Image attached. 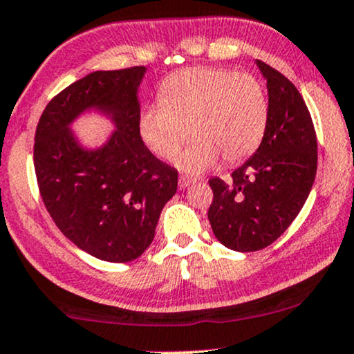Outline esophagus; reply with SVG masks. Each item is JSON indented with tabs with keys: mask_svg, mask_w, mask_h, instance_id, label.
<instances>
[{
	"mask_svg": "<svg viewBox=\"0 0 354 354\" xmlns=\"http://www.w3.org/2000/svg\"><path fill=\"white\" fill-rule=\"evenodd\" d=\"M196 180H192V178H186V176H181L180 180H178V186H180V189H185V187L194 185Z\"/></svg>",
	"mask_w": 354,
	"mask_h": 354,
	"instance_id": "obj_1",
	"label": "esophagus"
}]
</instances>
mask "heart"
I'll use <instances>...</instances> for the list:
<instances>
[{
  "instance_id": "1",
  "label": "heart",
  "mask_w": 354,
  "mask_h": 354,
  "mask_svg": "<svg viewBox=\"0 0 354 354\" xmlns=\"http://www.w3.org/2000/svg\"><path fill=\"white\" fill-rule=\"evenodd\" d=\"M158 105L139 115L145 147L169 160L186 142L174 165L186 174H201L218 163H238L256 152L268 124V98L256 75L218 68H192L171 75L160 88Z\"/></svg>"
}]
</instances>
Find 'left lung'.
I'll list each match as a JSON object with an SVG mask.
<instances>
[{"mask_svg":"<svg viewBox=\"0 0 354 354\" xmlns=\"http://www.w3.org/2000/svg\"><path fill=\"white\" fill-rule=\"evenodd\" d=\"M256 63L268 91L266 136L256 153L232 173V181H209L212 230L223 246L238 252L259 251L285 233L317 171V138L299 91L277 69Z\"/></svg>","mask_w":354,"mask_h":354,"instance_id":"left-lung-1","label":"left lung"}]
</instances>
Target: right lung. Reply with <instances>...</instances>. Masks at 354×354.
Segmentation results:
<instances>
[{"label":"right lung","mask_w":354,"mask_h":354,"mask_svg":"<svg viewBox=\"0 0 354 354\" xmlns=\"http://www.w3.org/2000/svg\"><path fill=\"white\" fill-rule=\"evenodd\" d=\"M144 66L95 71L59 92L35 131L40 196L75 246L106 262H129L150 246L178 171L145 147L138 91ZM87 109L111 116L117 131L100 149H84L68 126Z\"/></svg>","instance_id":"add662e5"}]
</instances>
